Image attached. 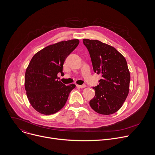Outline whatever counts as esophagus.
I'll return each mask as SVG.
<instances>
[{
    "label": "esophagus",
    "instance_id": "1",
    "mask_svg": "<svg viewBox=\"0 0 155 155\" xmlns=\"http://www.w3.org/2000/svg\"><path fill=\"white\" fill-rule=\"evenodd\" d=\"M77 86L79 88H84L86 87V84H83V85H78L77 84Z\"/></svg>",
    "mask_w": 155,
    "mask_h": 155
}]
</instances>
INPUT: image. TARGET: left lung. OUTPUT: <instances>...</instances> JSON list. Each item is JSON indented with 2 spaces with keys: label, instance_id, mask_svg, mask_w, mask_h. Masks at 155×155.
<instances>
[{
  "label": "left lung",
  "instance_id": "left-lung-1",
  "mask_svg": "<svg viewBox=\"0 0 155 155\" xmlns=\"http://www.w3.org/2000/svg\"><path fill=\"white\" fill-rule=\"evenodd\" d=\"M90 53L94 72L102 75L93 89L91 107L102 115H111L122 107L129 90L130 73L124 57L114 47L97 40L83 39Z\"/></svg>",
  "mask_w": 155,
  "mask_h": 155
}]
</instances>
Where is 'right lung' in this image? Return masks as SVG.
Segmentation results:
<instances>
[{
    "mask_svg": "<svg viewBox=\"0 0 155 155\" xmlns=\"http://www.w3.org/2000/svg\"><path fill=\"white\" fill-rule=\"evenodd\" d=\"M79 40L62 41L41 50L26 69L25 86L32 107L43 115L58 112L65 105L75 84H63L58 77L64 61L78 45Z\"/></svg>",
    "mask_w": 155,
    "mask_h": 155,
    "instance_id": "obj_1",
    "label": "right lung"
}]
</instances>
